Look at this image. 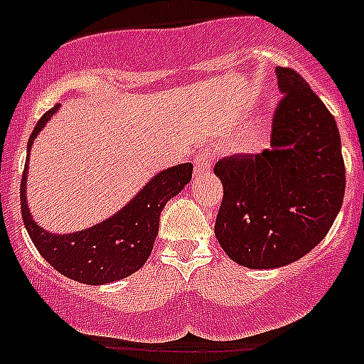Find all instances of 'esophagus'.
Instances as JSON below:
<instances>
[{
  "instance_id": "34e87169",
  "label": "esophagus",
  "mask_w": 364,
  "mask_h": 364,
  "mask_svg": "<svg viewBox=\"0 0 364 364\" xmlns=\"http://www.w3.org/2000/svg\"><path fill=\"white\" fill-rule=\"evenodd\" d=\"M211 169V154L210 151H200L195 154V173H205Z\"/></svg>"
}]
</instances>
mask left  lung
<instances>
[{"mask_svg": "<svg viewBox=\"0 0 364 364\" xmlns=\"http://www.w3.org/2000/svg\"><path fill=\"white\" fill-rule=\"evenodd\" d=\"M282 100L272 147L215 166L224 186L215 235L233 262L252 269L288 266L326 237L345 198L337 124L294 69L277 67Z\"/></svg>", "mask_w": 364, "mask_h": 364, "instance_id": "8db88e82", "label": "left lung"}]
</instances>
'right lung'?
<instances>
[{
    "label": "right lung",
    "mask_w": 364,
    "mask_h": 364,
    "mask_svg": "<svg viewBox=\"0 0 364 364\" xmlns=\"http://www.w3.org/2000/svg\"><path fill=\"white\" fill-rule=\"evenodd\" d=\"M60 105L45 112L38 122L27 149L54 117ZM193 164H178L159 171L127 204L105 220L73 233H53L41 228L28 211L27 176L28 156L21 178V217L36 246L47 262L65 277L83 284L100 286L129 277L146 264L159 235V220L164 205L189 184Z\"/></svg>",
    "instance_id": "add662e5"
}]
</instances>
